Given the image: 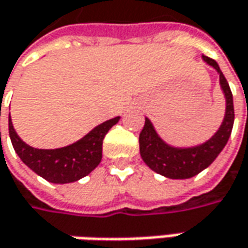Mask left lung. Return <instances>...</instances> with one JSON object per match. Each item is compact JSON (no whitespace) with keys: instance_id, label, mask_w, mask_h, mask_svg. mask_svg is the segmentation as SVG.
Instances as JSON below:
<instances>
[{"instance_id":"obj_1","label":"left lung","mask_w":248,"mask_h":248,"mask_svg":"<svg viewBox=\"0 0 248 248\" xmlns=\"http://www.w3.org/2000/svg\"><path fill=\"white\" fill-rule=\"evenodd\" d=\"M203 61L218 72L219 84L226 99L224 121L214 137L195 148H174L158 137L149 119H145V125L139 134V152L142 160L155 172L171 179H187L205 170L222 152L233 128V96L229 84L214 59L203 55Z\"/></svg>"}]
</instances>
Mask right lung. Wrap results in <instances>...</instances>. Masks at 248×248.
I'll return each mask as SVG.
<instances>
[{"instance_id":"1","label":"right lung","mask_w":248,"mask_h":248,"mask_svg":"<svg viewBox=\"0 0 248 248\" xmlns=\"http://www.w3.org/2000/svg\"><path fill=\"white\" fill-rule=\"evenodd\" d=\"M120 117L108 120L90 131L84 138L59 149H35L24 143L16 134L9 117V137L15 152L37 175L52 184H69L88 175L102 160L103 138Z\"/></svg>"}]
</instances>
